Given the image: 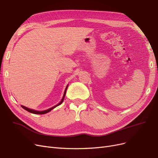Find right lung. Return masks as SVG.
I'll return each instance as SVG.
<instances>
[{"label": "right lung", "mask_w": 158, "mask_h": 158, "mask_svg": "<svg viewBox=\"0 0 158 158\" xmlns=\"http://www.w3.org/2000/svg\"><path fill=\"white\" fill-rule=\"evenodd\" d=\"M67 88H68V85L67 86H66V89H65V91H64V95H63V99H62V100H61V102L59 103V104H57L56 106H55L54 107H51V108H50V109H47V110H45V111H35V110H33V109H29V108H27V107H24V106H22V107L23 108V109H24L25 110H26L27 111H28V112H30V113H33V114H45V113H48V112H49V111H51V110L52 109H54V108H55L56 107H57L58 106H59V105H60L63 102V100H64V96H65V95H66V89H67Z\"/></svg>", "instance_id": "add662e5"}]
</instances>
